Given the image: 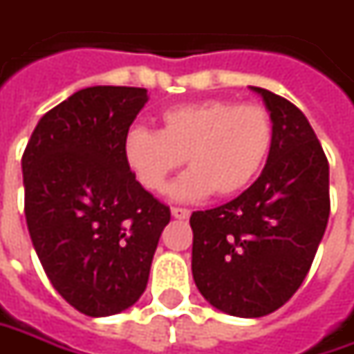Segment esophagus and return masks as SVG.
<instances>
[{
  "label": "esophagus",
  "mask_w": 354,
  "mask_h": 354,
  "mask_svg": "<svg viewBox=\"0 0 354 354\" xmlns=\"http://www.w3.org/2000/svg\"><path fill=\"white\" fill-rule=\"evenodd\" d=\"M172 218H176V220H188L190 218V209H186V207H172Z\"/></svg>",
  "instance_id": "34e87169"
}]
</instances>
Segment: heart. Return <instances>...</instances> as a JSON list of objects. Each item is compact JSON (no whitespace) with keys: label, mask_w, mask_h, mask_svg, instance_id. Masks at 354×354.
Masks as SVG:
<instances>
[{"label":"heart","mask_w":354,"mask_h":354,"mask_svg":"<svg viewBox=\"0 0 354 354\" xmlns=\"http://www.w3.org/2000/svg\"><path fill=\"white\" fill-rule=\"evenodd\" d=\"M273 145V122L259 104L207 99L184 102L160 115V131L132 129L124 160L148 192H162L168 178L188 162L190 170L170 188L178 202L212 192H243L261 172Z\"/></svg>","instance_id":"heart-1"}]
</instances>
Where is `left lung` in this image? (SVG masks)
Wrapping results in <instances>:
<instances>
[{
  "label": "left lung",
  "mask_w": 354,
  "mask_h": 354,
  "mask_svg": "<svg viewBox=\"0 0 354 354\" xmlns=\"http://www.w3.org/2000/svg\"><path fill=\"white\" fill-rule=\"evenodd\" d=\"M257 93L273 145L254 184L220 207L194 212L192 275L223 313L255 319L293 297L329 222V162L309 120L268 88Z\"/></svg>",
  "instance_id": "left-lung-1"
}]
</instances>
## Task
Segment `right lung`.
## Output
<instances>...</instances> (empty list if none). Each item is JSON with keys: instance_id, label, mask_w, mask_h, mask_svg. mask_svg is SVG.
I'll return each mask as SVG.
<instances>
[{"instance_id": "obj_1", "label": "right lung", "mask_w": 354, "mask_h": 354, "mask_svg": "<svg viewBox=\"0 0 354 354\" xmlns=\"http://www.w3.org/2000/svg\"><path fill=\"white\" fill-rule=\"evenodd\" d=\"M147 88L88 86L37 122L21 158L25 220L59 295L88 317L116 315L145 293L170 209L124 160Z\"/></svg>"}]
</instances>
